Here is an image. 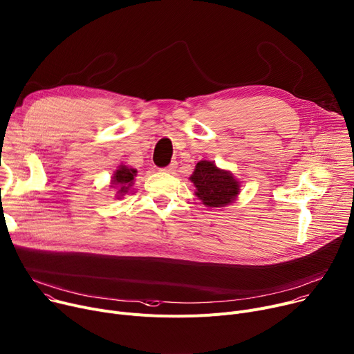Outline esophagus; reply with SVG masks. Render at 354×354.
Masks as SVG:
<instances>
[{"mask_svg": "<svg viewBox=\"0 0 354 354\" xmlns=\"http://www.w3.org/2000/svg\"><path fill=\"white\" fill-rule=\"evenodd\" d=\"M176 169H177V162L174 161V162H171V165H170L169 167H166V169H162L161 171H165V173H170V174H173V173L176 171Z\"/></svg>", "mask_w": 354, "mask_h": 354, "instance_id": "esophagus-1", "label": "esophagus"}]
</instances>
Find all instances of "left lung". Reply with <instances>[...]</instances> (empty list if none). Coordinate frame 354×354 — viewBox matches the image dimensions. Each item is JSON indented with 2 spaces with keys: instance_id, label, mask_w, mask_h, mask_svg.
I'll use <instances>...</instances> for the list:
<instances>
[{
  "instance_id": "obj_1",
  "label": "left lung",
  "mask_w": 354,
  "mask_h": 354,
  "mask_svg": "<svg viewBox=\"0 0 354 354\" xmlns=\"http://www.w3.org/2000/svg\"><path fill=\"white\" fill-rule=\"evenodd\" d=\"M196 196L208 208H223L232 204L241 193V181L230 170L220 169L214 161L200 160L189 176Z\"/></svg>"
}]
</instances>
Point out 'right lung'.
Instances as JSON below:
<instances>
[{"label": "right lung", "mask_w": 354, "mask_h": 354, "mask_svg": "<svg viewBox=\"0 0 354 354\" xmlns=\"http://www.w3.org/2000/svg\"><path fill=\"white\" fill-rule=\"evenodd\" d=\"M136 176H138V170H136V169H133L130 166H126V165H123V162L120 166H118V169L115 170V173L112 176L111 185H109L116 192L115 198L120 200L131 192V187L134 184V177Z\"/></svg>", "instance_id": "obj_1"}]
</instances>
